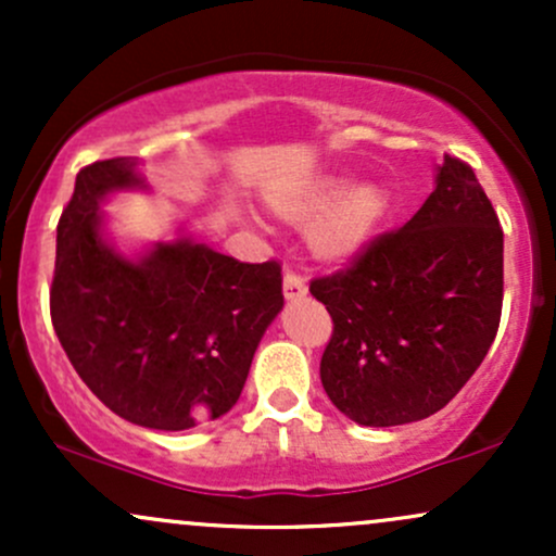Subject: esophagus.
I'll list each match as a JSON object with an SVG mask.
<instances>
[{"mask_svg": "<svg viewBox=\"0 0 556 556\" xmlns=\"http://www.w3.org/2000/svg\"><path fill=\"white\" fill-rule=\"evenodd\" d=\"M282 290H285V298L287 300H300L308 292V285H305V279L300 277L298 271H285V282H282Z\"/></svg>", "mask_w": 556, "mask_h": 556, "instance_id": "esophagus-1", "label": "esophagus"}]
</instances>
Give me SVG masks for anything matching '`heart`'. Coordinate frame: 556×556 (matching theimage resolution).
Segmentation results:
<instances>
[{"instance_id":"b5f03b06","label":"heart","mask_w":556,"mask_h":556,"mask_svg":"<svg viewBox=\"0 0 556 556\" xmlns=\"http://www.w3.org/2000/svg\"><path fill=\"white\" fill-rule=\"evenodd\" d=\"M344 187H348L344 175H321L271 198V208L287 222L308 225L319 216L308 235L311 251L329 264H342L358 256L376 238L392 206L384 185L361 182L348 191Z\"/></svg>"}]
</instances>
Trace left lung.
<instances>
[{"label": "left lung", "mask_w": 556, "mask_h": 556, "mask_svg": "<svg viewBox=\"0 0 556 556\" xmlns=\"http://www.w3.org/2000/svg\"><path fill=\"white\" fill-rule=\"evenodd\" d=\"M502 266L494 206L473 167L446 154L437 188L405 227L311 282L334 324L321 384L337 410L376 429L442 410L500 329Z\"/></svg>", "instance_id": "obj_1"}]
</instances>
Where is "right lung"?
<instances>
[{
	"label": "right lung",
	"mask_w": 556,
	"mask_h": 556,
	"mask_svg": "<svg viewBox=\"0 0 556 556\" xmlns=\"http://www.w3.org/2000/svg\"><path fill=\"white\" fill-rule=\"evenodd\" d=\"M146 188L136 159L83 167L56 225L49 308L86 387L136 426L185 431L225 416L282 311V266L242 264L203 242H156L127 258L101 238L99 203Z\"/></svg>",
	"instance_id": "1"
}]
</instances>
